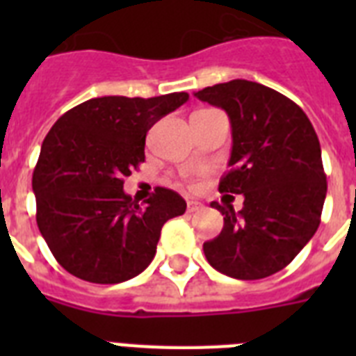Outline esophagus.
Wrapping results in <instances>:
<instances>
[{"mask_svg": "<svg viewBox=\"0 0 356 356\" xmlns=\"http://www.w3.org/2000/svg\"><path fill=\"white\" fill-rule=\"evenodd\" d=\"M200 209H203V205H201L200 201H195V200H190L188 203H186V211L188 212H197Z\"/></svg>", "mask_w": 356, "mask_h": 356, "instance_id": "obj_1", "label": "esophagus"}]
</instances>
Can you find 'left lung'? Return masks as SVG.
Listing matches in <instances>:
<instances>
[{
	"label": "left lung",
	"instance_id": "left-lung-1",
	"mask_svg": "<svg viewBox=\"0 0 356 356\" xmlns=\"http://www.w3.org/2000/svg\"><path fill=\"white\" fill-rule=\"evenodd\" d=\"M194 96L231 120L229 172L218 190L243 195L238 212L212 203L223 214V229L203 243L207 260L242 281L273 275L320 227L327 177L318 134L303 108L260 83L234 79Z\"/></svg>",
	"mask_w": 356,
	"mask_h": 356
}]
</instances>
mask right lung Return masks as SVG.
<instances>
[{
	"mask_svg": "<svg viewBox=\"0 0 356 356\" xmlns=\"http://www.w3.org/2000/svg\"><path fill=\"white\" fill-rule=\"evenodd\" d=\"M186 102V92L94 97L55 122L42 142L33 192L40 234L68 273L116 284L149 266L162 225L184 214L186 201L159 186L140 207L123 192V177L145 161L147 131Z\"/></svg>",
	"mask_w": 356,
	"mask_h": 356,
	"instance_id": "1",
	"label": "right lung"
}]
</instances>
